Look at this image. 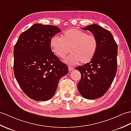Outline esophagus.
I'll return each instance as SVG.
<instances>
[{
    "label": "esophagus",
    "mask_w": 131,
    "mask_h": 131,
    "mask_svg": "<svg viewBox=\"0 0 131 131\" xmlns=\"http://www.w3.org/2000/svg\"><path fill=\"white\" fill-rule=\"evenodd\" d=\"M68 69H69V71H72V70H74V68H73L72 66H71L70 65L68 66Z\"/></svg>",
    "instance_id": "34e87169"
}]
</instances>
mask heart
Here are the masks:
<instances>
[{
	"label": "heart",
	"instance_id": "b5f03b06",
	"mask_svg": "<svg viewBox=\"0 0 131 131\" xmlns=\"http://www.w3.org/2000/svg\"><path fill=\"white\" fill-rule=\"evenodd\" d=\"M50 47L53 53L63 59L70 51L71 53L64 61L71 64L89 62L97 51L98 42L93 35L77 28H70L63 32L61 38L54 36L50 39Z\"/></svg>",
	"mask_w": 131,
	"mask_h": 131
}]
</instances>
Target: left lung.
<instances>
[{"instance_id": "obj_1", "label": "left lung", "mask_w": 131, "mask_h": 131, "mask_svg": "<svg viewBox=\"0 0 131 131\" xmlns=\"http://www.w3.org/2000/svg\"><path fill=\"white\" fill-rule=\"evenodd\" d=\"M82 29L93 33L98 47L90 62L75 68L81 74L78 89L83 98L95 99L104 95L114 80L117 70L118 46L111 32L98 24Z\"/></svg>"}]
</instances>
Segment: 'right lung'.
<instances>
[{
    "label": "right lung",
    "instance_id": "1",
    "mask_svg": "<svg viewBox=\"0 0 131 131\" xmlns=\"http://www.w3.org/2000/svg\"><path fill=\"white\" fill-rule=\"evenodd\" d=\"M61 29L36 23L20 35L14 47V73L24 93L36 101L52 97L68 68L51 49L50 39Z\"/></svg>",
    "mask_w": 131,
    "mask_h": 131
}]
</instances>
